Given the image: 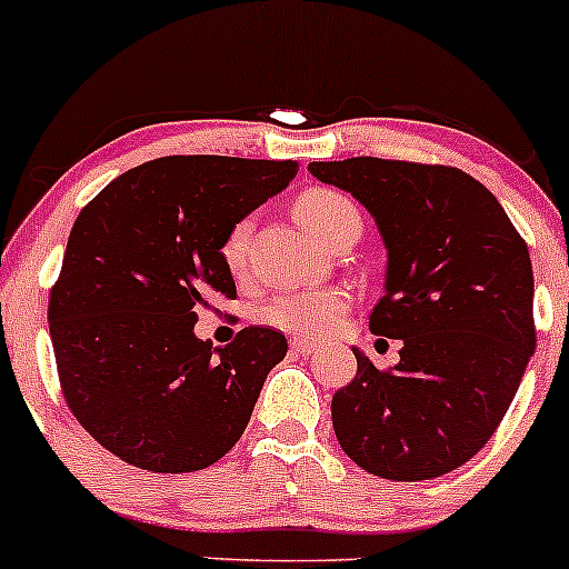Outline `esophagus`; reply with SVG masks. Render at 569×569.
Wrapping results in <instances>:
<instances>
[{"instance_id":"esophagus-1","label":"esophagus","mask_w":569,"mask_h":569,"mask_svg":"<svg viewBox=\"0 0 569 569\" xmlns=\"http://www.w3.org/2000/svg\"><path fill=\"white\" fill-rule=\"evenodd\" d=\"M290 352L296 357H306V355H315L317 352V343L309 341V338H290Z\"/></svg>"}]
</instances>
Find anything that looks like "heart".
<instances>
[{
  "mask_svg": "<svg viewBox=\"0 0 569 569\" xmlns=\"http://www.w3.org/2000/svg\"><path fill=\"white\" fill-rule=\"evenodd\" d=\"M296 217L309 233L328 244L343 222L360 220L355 203L343 193L330 188H309L296 199ZM252 217L236 220L220 241V258L233 277L247 271V250H250ZM349 311V296L336 287L319 290H287L268 298L260 306V319L271 328L296 336H325L343 322Z\"/></svg>",
  "mask_w": 569,
  "mask_h": 569,
  "instance_id": "obj_1",
  "label": "heart"
}]
</instances>
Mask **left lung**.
Masks as SVG:
<instances>
[{
    "instance_id": "obj_1",
    "label": "left lung",
    "mask_w": 569,
    "mask_h": 569,
    "mask_svg": "<svg viewBox=\"0 0 569 569\" xmlns=\"http://www.w3.org/2000/svg\"><path fill=\"white\" fill-rule=\"evenodd\" d=\"M309 171L373 214L387 282L368 328L403 341L389 370L352 349L357 376L330 403L338 443L389 481L451 473L495 436L535 352L525 239L455 166L362 156Z\"/></svg>"
}]
</instances>
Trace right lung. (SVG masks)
<instances>
[{
    "instance_id": "add662e5",
    "label": "right lung",
    "mask_w": 569,
    "mask_h": 569,
    "mask_svg": "<svg viewBox=\"0 0 569 569\" xmlns=\"http://www.w3.org/2000/svg\"><path fill=\"white\" fill-rule=\"evenodd\" d=\"M296 174V161L156 158L74 220L48 303L56 368L69 411L123 462L193 473L247 430L287 338L254 325L212 347L193 328L236 298L222 236Z\"/></svg>"
}]
</instances>
